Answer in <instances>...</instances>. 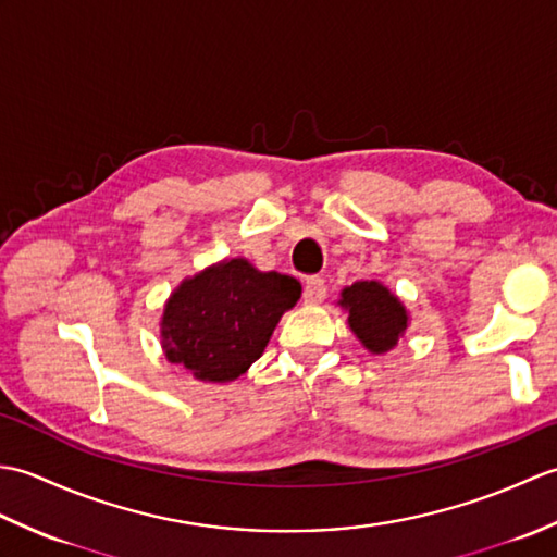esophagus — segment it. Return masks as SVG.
Returning <instances> with one entry per match:
<instances>
[{
    "mask_svg": "<svg viewBox=\"0 0 557 557\" xmlns=\"http://www.w3.org/2000/svg\"><path fill=\"white\" fill-rule=\"evenodd\" d=\"M327 287H325V280L323 277H309L306 280V287H304V301L306 304H321L325 299Z\"/></svg>",
    "mask_w": 557,
    "mask_h": 557,
    "instance_id": "1",
    "label": "esophagus"
}]
</instances>
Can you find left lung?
<instances>
[{
	"label": "left lung",
	"instance_id": "1",
	"mask_svg": "<svg viewBox=\"0 0 557 557\" xmlns=\"http://www.w3.org/2000/svg\"><path fill=\"white\" fill-rule=\"evenodd\" d=\"M337 306L347 313L351 333L371 354L395 349L409 327L407 306L377 280H359L345 287Z\"/></svg>",
	"mask_w": 557,
	"mask_h": 557
}]
</instances>
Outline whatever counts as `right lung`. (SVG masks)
I'll return each instance as SVG.
<instances>
[{
	"label": "right lung",
	"mask_w": 557,
	"mask_h": 557,
	"mask_svg": "<svg viewBox=\"0 0 557 557\" xmlns=\"http://www.w3.org/2000/svg\"><path fill=\"white\" fill-rule=\"evenodd\" d=\"M299 297L294 277L258 270L242 256L224 258L184 277L164 301V357L196 381L232 383L260 359L280 318Z\"/></svg>",
	"instance_id": "right-lung-1"
}]
</instances>
